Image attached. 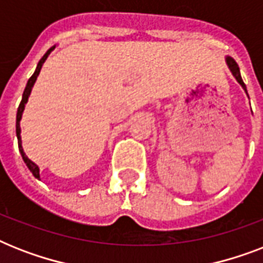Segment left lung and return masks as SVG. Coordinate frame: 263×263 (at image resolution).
Segmentation results:
<instances>
[{
  "label": "left lung",
  "instance_id": "left-lung-1",
  "mask_svg": "<svg viewBox=\"0 0 263 263\" xmlns=\"http://www.w3.org/2000/svg\"><path fill=\"white\" fill-rule=\"evenodd\" d=\"M227 64H228V68L231 69V72H232V75L235 76V79L237 80V83L240 84L241 87H243V90L247 92V88H246V84L245 82H243V79H241V76H240V69H239V65L236 64V61L232 59V57H227ZM249 95V94H247Z\"/></svg>",
  "mask_w": 263,
  "mask_h": 263
}]
</instances>
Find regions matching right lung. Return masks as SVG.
I'll use <instances>...</instances> for the list:
<instances>
[{"instance_id":"obj_1","label":"right lung","mask_w":263,"mask_h":263,"mask_svg":"<svg viewBox=\"0 0 263 263\" xmlns=\"http://www.w3.org/2000/svg\"><path fill=\"white\" fill-rule=\"evenodd\" d=\"M54 47H51V49H49V50L46 51V54L43 55L42 59L39 60L38 65H36V69H35L34 75L31 76L30 79H28V82H27V86L26 88H24V92H23V98H22V102H20V105H18V109H17V116H16V135H17V143H18V150H20V154H22L23 157V161L26 162L27 168L30 169L31 173L34 175V177H36V179H39V166L35 162H32V161L28 158V157L26 156V153H24V150H23V146H22V136H20V132H22V129H20V120H22V115H23V110H24V106H26L27 101H28V97H30L31 94V90H32V86H34L35 80H36V78H38L39 72H41V68H42L43 63L46 61L47 55L50 54V51L53 50Z\"/></svg>"}]
</instances>
